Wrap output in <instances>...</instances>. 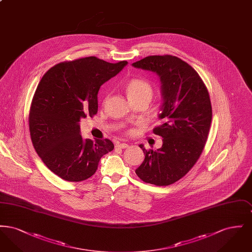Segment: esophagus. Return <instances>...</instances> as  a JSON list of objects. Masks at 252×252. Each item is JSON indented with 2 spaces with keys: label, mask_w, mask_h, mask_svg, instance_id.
Masks as SVG:
<instances>
[{
  "label": "esophagus",
  "mask_w": 252,
  "mask_h": 252,
  "mask_svg": "<svg viewBox=\"0 0 252 252\" xmlns=\"http://www.w3.org/2000/svg\"><path fill=\"white\" fill-rule=\"evenodd\" d=\"M128 146H129L128 144H125V143H118V144H116V147H117V148H123V149L127 148Z\"/></svg>",
  "instance_id": "1"
}]
</instances>
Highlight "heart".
Returning a JSON list of instances; mask_svg holds the SVG:
<instances>
[{
  "label": "heart",
  "mask_w": 252,
  "mask_h": 252,
  "mask_svg": "<svg viewBox=\"0 0 252 252\" xmlns=\"http://www.w3.org/2000/svg\"><path fill=\"white\" fill-rule=\"evenodd\" d=\"M125 91L129 101L144 99L148 103L151 101L154 94L152 85L143 78H132L128 80L125 85Z\"/></svg>",
  "instance_id": "1"
}]
</instances>
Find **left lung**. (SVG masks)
Listing matches in <instances>:
<instances>
[{
    "mask_svg": "<svg viewBox=\"0 0 252 252\" xmlns=\"http://www.w3.org/2000/svg\"><path fill=\"white\" fill-rule=\"evenodd\" d=\"M137 69L157 73L160 81L161 125L153 131L162 137V146L146 150L136 169L141 180L167 186L184 177L201 155L212 122L208 90L195 70L173 56H150L132 64Z\"/></svg>",
    "mask_w": 252,
    "mask_h": 252,
    "instance_id": "1",
    "label": "left lung"
}]
</instances>
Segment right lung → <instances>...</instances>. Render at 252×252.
Returning a JSON list of instances; mask_svg holds the SVG:
<instances>
[{
    "instance_id": "right-lung-1",
    "label": "right lung",
    "mask_w": 252,
    "mask_h": 252,
    "mask_svg": "<svg viewBox=\"0 0 252 252\" xmlns=\"http://www.w3.org/2000/svg\"><path fill=\"white\" fill-rule=\"evenodd\" d=\"M126 65L89 57L57 64L41 78L29 113L31 140L44 164L62 180L91 178L100 158L113 150L108 139L84 140L79 122L97 113L100 87Z\"/></svg>"
}]
</instances>
